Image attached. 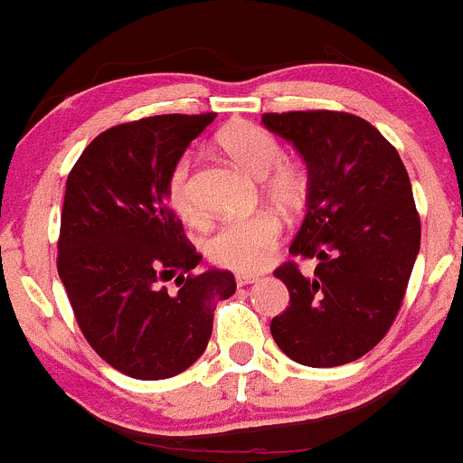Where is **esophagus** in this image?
<instances>
[{
  "label": "esophagus",
  "instance_id": "34e87169",
  "mask_svg": "<svg viewBox=\"0 0 463 463\" xmlns=\"http://www.w3.org/2000/svg\"><path fill=\"white\" fill-rule=\"evenodd\" d=\"M258 275H249V273H240L235 278V282H237V287H249V284H253V282H258Z\"/></svg>",
  "mask_w": 463,
  "mask_h": 463
}]
</instances>
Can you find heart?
Instances as JSON below:
<instances>
[{"mask_svg":"<svg viewBox=\"0 0 463 463\" xmlns=\"http://www.w3.org/2000/svg\"><path fill=\"white\" fill-rule=\"evenodd\" d=\"M217 145L237 167L260 179L261 194L279 213H296L302 208L309 194V172L300 161L282 156L278 138L266 129L250 123H232L223 128ZM167 203L176 217L188 223L199 222V210L190 190V156H181L172 165L165 185ZM279 219L270 213L235 219L219 226L205 240V258L214 266L235 270V273H255L273 258L279 241Z\"/></svg>","mask_w":463,"mask_h":463,"instance_id":"obj_1","label":"heart"}]
</instances>
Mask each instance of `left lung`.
<instances>
[{"label":"left lung","mask_w":463,"mask_h":463,"mask_svg":"<svg viewBox=\"0 0 463 463\" xmlns=\"http://www.w3.org/2000/svg\"><path fill=\"white\" fill-rule=\"evenodd\" d=\"M266 129L309 167L307 214L288 253L316 258L275 269L288 307L270 334L291 361L338 367L365 356L390 331L421 246V222L408 170L394 145L345 111L264 114Z\"/></svg>","instance_id":"8db88e82"}]
</instances>
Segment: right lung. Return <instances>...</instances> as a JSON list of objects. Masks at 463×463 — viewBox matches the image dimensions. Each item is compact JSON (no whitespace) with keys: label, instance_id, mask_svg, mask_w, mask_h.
<instances>
[{"label":"right lung","instance_id":"right-lung-1","mask_svg":"<svg viewBox=\"0 0 463 463\" xmlns=\"http://www.w3.org/2000/svg\"><path fill=\"white\" fill-rule=\"evenodd\" d=\"M217 114H165L98 134L69 172L58 273L98 356L141 381L188 370L205 352L231 270L208 269L167 205V175ZM175 279L180 291L165 282Z\"/></svg>","mask_w":463,"mask_h":463}]
</instances>
